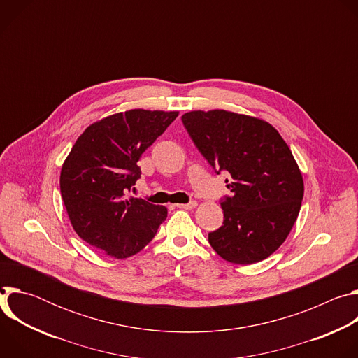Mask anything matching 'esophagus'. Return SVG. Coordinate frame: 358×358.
<instances>
[{"label": "esophagus", "instance_id": "obj_1", "mask_svg": "<svg viewBox=\"0 0 358 358\" xmlns=\"http://www.w3.org/2000/svg\"><path fill=\"white\" fill-rule=\"evenodd\" d=\"M198 206L196 203V201H191V202H188V203H177V208H182V210H194L195 207Z\"/></svg>", "mask_w": 358, "mask_h": 358}]
</instances>
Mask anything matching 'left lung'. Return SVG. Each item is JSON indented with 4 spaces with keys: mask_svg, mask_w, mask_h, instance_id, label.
<instances>
[{
    "mask_svg": "<svg viewBox=\"0 0 358 358\" xmlns=\"http://www.w3.org/2000/svg\"><path fill=\"white\" fill-rule=\"evenodd\" d=\"M181 120L217 174L231 176L232 195L221 202L224 224L208 234L210 245L231 264L266 259L292 231L304 194L289 145L272 124L246 115L192 110Z\"/></svg>",
    "mask_w": 358,
    "mask_h": 358,
    "instance_id": "1",
    "label": "left lung"
}]
</instances>
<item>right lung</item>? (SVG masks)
Wrapping results in <instances>:
<instances>
[{
    "instance_id": "add662e5",
    "label": "right lung",
    "mask_w": 358,
    "mask_h": 358,
    "mask_svg": "<svg viewBox=\"0 0 358 358\" xmlns=\"http://www.w3.org/2000/svg\"><path fill=\"white\" fill-rule=\"evenodd\" d=\"M178 112L131 109L94 122L78 137L61 170V195L75 232L115 259L140 252L167 218V208L127 192L140 156Z\"/></svg>"
}]
</instances>
